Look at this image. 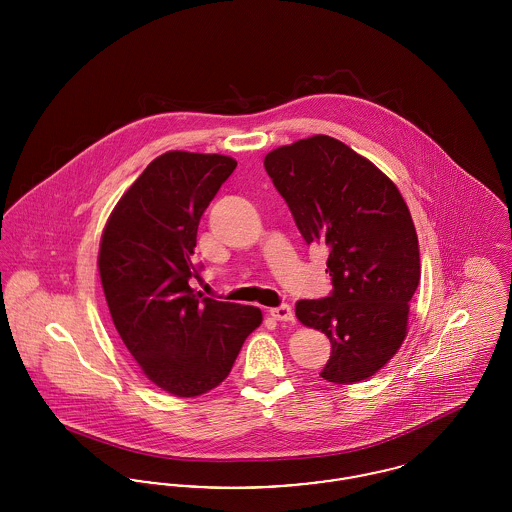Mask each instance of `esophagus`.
I'll return each mask as SVG.
<instances>
[{"instance_id":"1","label":"esophagus","mask_w":512,"mask_h":512,"mask_svg":"<svg viewBox=\"0 0 512 512\" xmlns=\"http://www.w3.org/2000/svg\"><path fill=\"white\" fill-rule=\"evenodd\" d=\"M269 314L273 315L278 321H294V312H292V308L286 306V304H282V306H278V308H271Z\"/></svg>"}]
</instances>
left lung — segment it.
Wrapping results in <instances>:
<instances>
[{"label":"left lung","instance_id":"8db88e82","mask_svg":"<svg viewBox=\"0 0 512 512\" xmlns=\"http://www.w3.org/2000/svg\"><path fill=\"white\" fill-rule=\"evenodd\" d=\"M306 243L325 245L333 292L300 300L296 317L325 333L321 378L356 384L394 356L405 335L421 259L409 208L394 181L347 144L317 134L265 156Z\"/></svg>","mask_w":512,"mask_h":512}]
</instances>
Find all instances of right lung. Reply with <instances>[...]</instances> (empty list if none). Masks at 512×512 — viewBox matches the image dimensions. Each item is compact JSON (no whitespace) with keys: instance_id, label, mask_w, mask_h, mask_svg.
<instances>
[{"instance_id":"obj_1","label":"right lung","mask_w":512,"mask_h":512,"mask_svg":"<svg viewBox=\"0 0 512 512\" xmlns=\"http://www.w3.org/2000/svg\"><path fill=\"white\" fill-rule=\"evenodd\" d=\"M236 165L220 154L165 152L118 200L101 236L97 265L118 335L146 378L177 397L222 384L263 321L259 308L189 286L200 216Z\"/></svg>"}]
</instances>
